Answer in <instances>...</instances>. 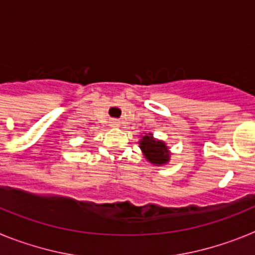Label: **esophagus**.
Masks as SVG:
<instances>
[{
	"mask_svg": "<svg viewBox=\"0 0 255 255\" xmlns=\"http://www.w3.org/2000/svg\"><path fill=\"white\" fill-rule=\"evenodd\" d=\"M111 126H112V128H119V126H120V123H119L117 120H112L111 121Z\"/></svg>",
	"mask_w": 255,
	"mask_h": 255,
	"instance_id": "esophagus-1",
	"label": "esophagus"
}]
</instances>
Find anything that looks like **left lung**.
Instances as JSON below:
<instances>
[{"label":"left lung","instance_id":"8db88e82","mask_svg":"<svg viewBox=\"0 0 255 255\" xmlns=\"http://www.w3.org/2000/svg\"><path fill=\"white\" fill-rule=\"evenodd\" d=\"M139 148L144 158L154 166H164L171 159L170 148L163 140L155 139L152 132H144L139 139Z\"/></svg>","mask_w":255,"mask_h":255}]
</instances>
